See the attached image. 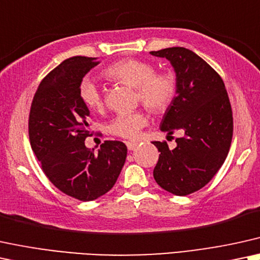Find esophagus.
I'll use <instances>...</instances> for the list:
<instances>
[{"mask_svg":"<svg viewBox=\"0 0 260 260\" xmlns=\"http://www.w3.org/2000/svg\"><path fill=\"white\" fill-rule=\"evenodd\" d=\"M126 146L129 151H133V150H136V147L138 146V143L134 140H128V141H126Z\"/></svg>","mask_w":260,"mask_h":260,"instance_id":"1","label":"esophagus"}]
</instances>
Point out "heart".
<instances>
[{
    "label": "heart",
    "instance_id": "1",
    "mask_svg": "<svg viewBox=\"0 0 260 260\" xmlns=\"http://www.w3.org/2000/svg\"><path fill=\"white\" fill-rule=\"evenodd\" d=\"M103 75L114 83L132 86L136 90V101L152 114H162L175 98L177 81L170 72H156V66L138 58H123L108 66ZM79 97L90 110L101 111L104 98L97 85L84 79L79 86ZM147 119L143 111L120 113L109 123V132L124 139L138 137L146 126Z\"/></svg>",
    "mask_w": 260,
    "mask_h": 260
}]
</instances>
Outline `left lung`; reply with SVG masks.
<instances>
[{
	"mask_svg": "<svg viewBox=\"0 0 260 260\" xmlns=\"http://www.w3.org/2000/svg\"><path fill=\"white\" fill-rule=\"evenodd\" d=\"M170 61L177 90L164 114L160 131H181L176 147L153 141L159 158L153 177L163 189L188 196L208 185L228 156L233 138V111L222 78L196 52L174 47L151 51Z\"/></svg>",
	"mask_w": 260,
	"mask_h": 260,
	"instance_id": "left-lung-1",
	"label": "left lung"
}]
</instances>
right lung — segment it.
Returning a JSON list of instances; mask_svg holds the SVG:
<instances>
[{
	"instance_id": "obj_1",
	"label": "right lung",
	"mask_w": 260,
	"mask_h": 260,
	"mask_svg": "<svg viewBox=\"0 0 260 260\" xmlns=\"http://www.w3.org/2000/svg\"><path fill=\"white\" fill-rule=\"evenodd\" d=\"M100 62L74 56L39 84L28 116L32 151L50 182L72 198L90 202L113 188L127 157L122 141L106 140L98 152L85 146L92 136L90 111L79 97L85 74Z\"/></svg>"
}]
</instances>
